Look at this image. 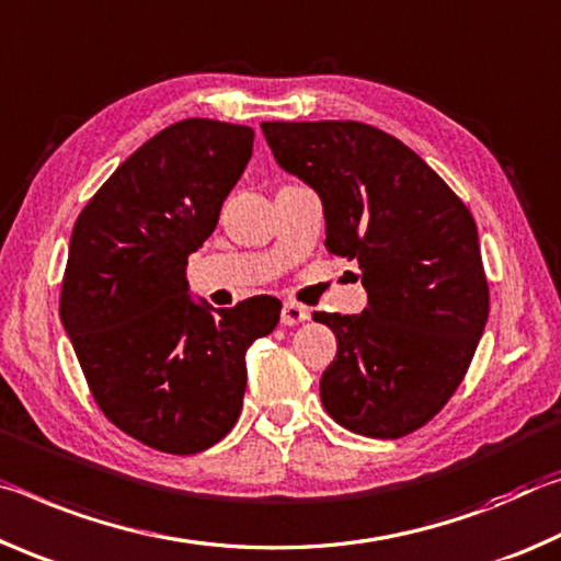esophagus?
<instances>
[{
    "label": "esophagus",
    "instance_id": "1",
    "mask_svg": "<svg viewBox=\"0 0 561 561\" xmlns=\"http://www.w3.org/2000/svg\"><path fill=\"white\" fill-rule=\"evenodd\" d=\"M308 320V308L298 306V302H283L280 323L283 325H300Z\"/></svg>",
    "mask_w": 561,
    "mask_h": 561
}]
</instances>
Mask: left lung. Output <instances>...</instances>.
Listing matches in <instances>:
<instances>
[{
    "mask_svg": "<svg viewBox=\"0 0 561 561\" xmlns=\"http://www.w3.org/2000/svg\"><path fill=\"white\" fill-rule=\"evenodd\" d=\"M275 161L323 198L325 248L355 259L367 308L320 313L337 353L320 400L337 425L398 439L465 380L490 316L470 208L420 156L363 122H263Z\"/></svg>",
    "mask_w": 561,
    "mask_h": 561,
    "instance_id": "1",
    "label": "left lung"
}]
</instances>
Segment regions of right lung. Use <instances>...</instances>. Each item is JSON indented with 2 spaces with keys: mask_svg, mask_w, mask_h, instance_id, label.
<instances>
[{
  "mask_svg": "<svg viewBox=\"0 0 561 561\" xmlns=\"http://www.w3.org/2000/svg\"><path fill=\"white\" fill-rule=\"evenodd\" d=\"M253 151V128L183 118L136 149L73 224L59 316L108 422L169 455L204 453L236 425L245 351L280 300L191 302L188 255L214 233Z\"/></svg>",
  "mask_w": 561,
  "mask_h": 561,
  "instance_id": "1",
  "label": "right lung"
}]
</instances>
